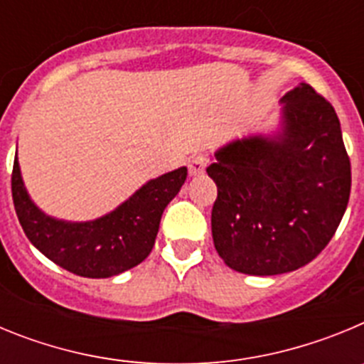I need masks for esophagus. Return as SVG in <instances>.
Listing matches in <instances>:
<instances>
[{
	"label": "esophagus",
	"instance_id": "obj_1",
	"mask_svg": "<svg viewBox=\"0 0 364 364\" xmlns=\"http://www.w3.org/2000/svg\"><path fill=\"white\" fill-rule=\"evenodd\" d=\"M204 171H205V159L202 156V154H198V156L189 160V175L197 176V175H202Z\"/></svg>",
	"mask_w": 364,
	"mask_h": 364
}]
</instances>
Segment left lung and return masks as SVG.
Returning a JSON list of instances; mask_svg holds the SVG:
<instances>
[{
  "mask_svg": "<svg viewBox=\"0 0 364 364\" xmlns=\"http://www.w3.org/2000/svg\"><path fill=\"white\" fill-rule=\"evenodd\" d=\"M277 129L235 138L205 169L217 184L215 250L231 269L281 275L308 264L336 233L352 173L336 111L308 83L281 98Z\"/></svg>",
  "mask_w": 364,
  "mask_h": 364,
  "instance_id": "obj_1",
  "label": "left lung"
}]
</instances>
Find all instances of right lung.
Wrapping results in <instances>:
<instances>
[{"label": "right lung", "instance_id": "1", "mask_svg": "<svg viewBox=\"0 0 364 364\" xmlns=\"http://www.w3.org/2000/svg\"><path fill=\"white\" fill-rule=\"evenodd\" d=\"M188 167L147 180L109 213L95 220L73 222L50 217L28 195L18 153L12 169L16 215L32 246L54 264L89 279H107L138 266L149 255L167 204L178 195Z\"/></svg>", "mask_w": 364, "mask_h": 364}]
</instances>
